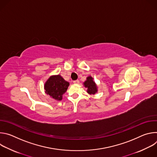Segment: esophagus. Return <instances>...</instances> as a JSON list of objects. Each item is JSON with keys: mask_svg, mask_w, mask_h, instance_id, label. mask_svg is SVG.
<instances>
[{"mask_svg": "<svg viewBox=\"0 0 157 157\" xmlns=\"http://www.w3.org/2000/svg\"><path fill=\"white\" fill-rule=\"evenodd\" d=\"M73 82L75 83V84H79V80H75V81H73Z\"/></svg>", "mask_w": 157, "mask_h": 157, "instance_id": "34e87169", "label": "esophagus"}]
</instances>
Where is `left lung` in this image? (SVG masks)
Listing matches in <instances>:
<instances>
[{
	"instance_id": "left-lung-1",
	"label": "left lung",
	"mask_w": 157,
	"mask_h": 157,
	"mask_svg": "<svg viewBox=\"0 0 157 157\" xmlns=\"http://www.w3.org/2000/svg\"><path fill=\"white\" fill-rule=\"evenodd\" d=\"M85 87L87 88V92L89 94H94L98 91L97 85L93 81V78L91 76H88L86 78V81L83 83Z\"/></svg>"
}]
</instances>
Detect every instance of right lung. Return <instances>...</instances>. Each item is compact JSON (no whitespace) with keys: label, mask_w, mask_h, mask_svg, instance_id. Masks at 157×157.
Instances as JSON below:
<instances>
[{"label":"right lung","mask_w":157,"mask_h":157,"mask_svg":"<svg viewBox=\"0 0 157 157\" xmlns=\"http://www.w3.org/2000/svg\"><path fill=\"white\" fill-rule=\"evenodd\" d=\"M70 83L68 81H66L58 75L50 76L44 84V88L45 93L52 98L56 101H61Z\"/></svg>","instance_id":"right-lung-1"}]
</instances>
